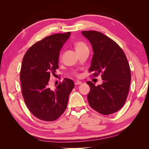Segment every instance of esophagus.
I'll return each instance as SVG.
<instances>
[{
    "instance_id": "esophagus-1",
    "label": "esophagus",
    "mask_w": 149,
    "mask_h": 149,
    "mask_svg": "<svg viewBox=\"0 0 149 149\" xmlns=\"http://www.w3.org/2000/svg\"><path fill=\"white\" fill-rule=\"evenodd\" d=\"M81 84V81H74V84L75 85H78Z\"/></svg>"
}]
</instances>
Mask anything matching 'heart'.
<instances>
[{"label": "heart", "instance_id": "b5f03b06", "mask_svg": "<svg viewBox=\"0 0 149 149\" xmlns=\"http://www.w3.org/2000/svg\"><path fill=\"white\" fill-rule=\"evenodd\" d=\"M75 48H76V52H77V53H78V52H79L83 50V49H84L88 48V47L86 45V44L84 43L83 42H78L75 43ZM60 59L61 58V55H60ZM74 76H76V77H79V74L77 73H75Z\"/></svg>", "mask_w": 149, "mask_h": 149}]
</instances>
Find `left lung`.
<instances>
[{"mask_svg":"<svg viewBox=\"0 0 149 149\" xmlns=\"http://www.w3.org/2000/svg\"><path fill=\"white\" fill-rule=\"evenodd\" d=\"M91 42L93 56L89 72L93 77L101 73L102 84L87 81L90 91L88 100L93 109L103 115L118 111L127 100L131 80L129 62L119 45L106 35L96 31H83Z\"/></svg>","mask_w":149,"mask_h":149,"instance_id":"left-lung-1","label":"left lung"}]
</instances>
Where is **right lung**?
Wrapping results in <instances>:
<instances>
[{"label": "right lung", "mask_w": 149, "mask_h": 149, "mask_svg": "<svg viewBox=\"0 0 149 149\" xmlns=\"http://www.w3.org/2000/svg\"><path fill=\"white\" fill-rule=\"evenodd\" d=\"M70 34L68 31L48 36L30 47L22 60L20 73L22 96L31 113L42 120H55L63 114L74 87L68 78L60 83L55 91L49 86L50 75L55 74L58 68L60 49Z\"/></svg>", "instance_id": "obj_1"}]
</instances>
